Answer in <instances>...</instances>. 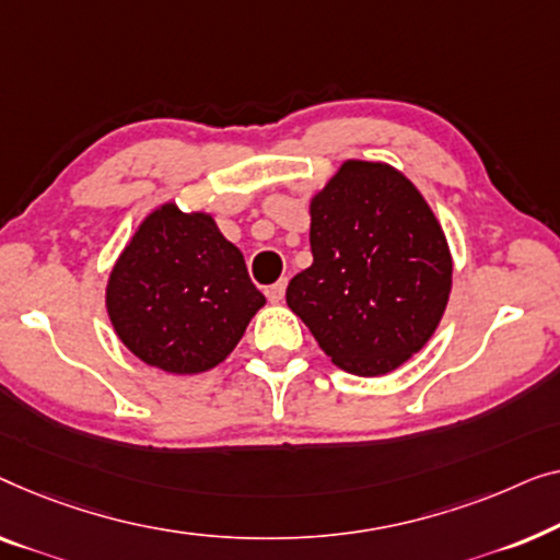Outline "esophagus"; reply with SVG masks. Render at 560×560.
Returning a JSON list of instances; mask_svg holds the SVG:
<instances>
[{"label":"esophagus","mask_w":560,"mask_h":560,"mask_svg":"<svg viewBox=\"0 0 560 560\" xmlns=\"http://www.w3.org/2000/svg\"><path fill=\"white\" fill-rule=\"evenodd\" d=\"M283 291H287V279H279L277 283H271V287L266 289V296H269L271 304H279L283 299Z\"/></svg>","instance_id":"34e87169"}]
</instances>
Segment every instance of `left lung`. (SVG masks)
I'll list each match as a JSON object with an SVG mask.
<instances>
[{
	"mask_svg": "<svg viewBox=\"0 0 560 560\" xmlns=\"http://www.w3.org/2000/svg\"><path fill=\"white\" fill-rule=\"evenodd\" d=\"M314 261L287 304L337 368L385 375L436 332L452 254L434 210L404 172L348 160L310 205Z\"/></svg>",
	"mask_w": 560,
	"mask_h": 560,
	"instance_id": "left-lung-1",
	"label": "left lung"
}]
</instances>
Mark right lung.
<instances>
[{"mask_svg":"<svg viewBox=\"0 0 560 560\" xmlns=\"http://www.w3.org/2000/svg\"><path fill=\"white\" fill-rule=\"evenodd\" d=\"M266 296L208 212L164 202L141 220L112 269L108 319L147 365L195 375L231 355Z\"/></svg>","mask_w":560,"mask_h":560,"instance_id":"obj_1","label":"right lung"}]
</instances>
